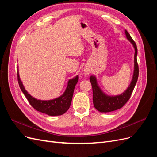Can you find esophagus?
<instances>
[{"mask_svg": "<svg viewBox=\"0 0 157 157\" xmlns=\"http://www.w3.org/2000/svg\"><path fill=\"white\" fill-rule=\"evenodd\" d=\"M83 73L84 74H88L89 73V70H88L86 68H84L83 70Z\"/></svg>", "mask_w": 157, "mask_h": 157, "instance_id": "34e87169", "label": "esophagus"}]
</instances>
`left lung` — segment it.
<instances>
[{
	"instance_id": "obj_1",
	"label": "left lung",
	"mask_w": 157,
	"mask_h": 157,
	"mask_svg": "<svg viewBox=\"0 0 157 157\" xmlns=\"http://www.w3.org/2000/svg\"><path fill=\"white\" fill-rule=\"evenodd\" d=\"M125 34L126 39L132 44L135 50L134 54V70L133 73V77L131 83L129 86L125 91L118 96H110L104 93L98 84L96 77L92 75L90 77V82L92 84V91H93V103L94 107L97 110L101 113H108L116 111L124 106L126 102L129 100L131 94L134 90L139 75V68L138 64L137 61V49L135 42L133 40L132 38L128 32L125 30Z\"/></svg>"
}]
</instances>
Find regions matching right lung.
<instances>
[{"instance_id":"add662e5","label":"right lung","mask_w":157,"mask_h":157,"mask_svg":"<svg viewBox=\"0 0 157 157\" xmlns=\"http://www.w3.org/2000/svg\"><path fill=\"white\" fill-rule=\"evenodd\" d=\"M17 80L20 89L33 108L36 111L45 113L49 116H58L63 115L70 107L74 89L78 80V76H76L73 78L69 80L67 88L61 96L51 100H40L31 96L23 86L18 71Z\"/></svg>"}]
</instances>
